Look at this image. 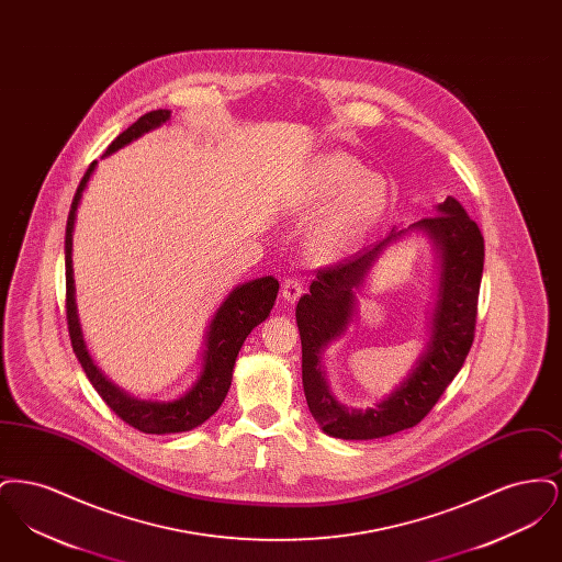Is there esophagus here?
<instances>
[{
	"mask_svg": "<svg viewBox=\"0 0 562 562\" xmlns=\"http://www.w3.org/2000/svg\"><path fill=\"white\" fill-rule=\"evenodd\" d=\"M301 294H303V280L296 278V276L286 278L284 284H282V296H284L289 303H294Z\"/></svg>",
	"mask_w": 562,
	"mask_h": 562,
	"instance_id": "obj_1",
	"label": "esophagus"
}]
</instances>
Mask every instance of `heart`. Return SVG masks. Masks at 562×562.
Returning <instances> with one entry per match:
<instances>
[{
	"label": "heart",
	"instance_id": "b5f03b06",
	"mask_svg": "<svg viewBox=\"0 0 562 562\" xmlns=\"http://www.w3.org/2000/svg\"><path fill=\"white\" fill-rule=\"evenodd\" d=\"M390 202L387 183L344 154L322 158L299 193L303 216L323 213L307 232L310 252L321 261L346 257L369 236Z\"/></svg>",
	"mask_w": 562,
	"mask_h": 562
}]
</instances>
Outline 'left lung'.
<instances>
[{"mask_svg":"<svg viewBox=\"0 0 562 562\" xmlns=\"http://www.w3.org/2000/svg\"><path fill=\"white\" fill-rule=\"evenodd\" d=\"M408 229H422L436 241L442 261L440 293L426 353L390 398L374 408L348 411L330 396L321 362L324 348L348 328L353 314V289L360 286L383 246L406 229L335 266L318 269L310 294H303L296 303L303 390L310 413L328 436L371 440L417 426L440 401L472 348L484 266V238L476 221L449 195L438 206V214L413 223Z\"/></svg>","mask_w":562,"mask_h":562,"instance_id":"left-lung-1","label":"left lung"}]
</instances>
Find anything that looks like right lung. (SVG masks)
Segmentation results:
<instances>
[{
  "mask_svg": "<svg viewBox=\"0 0 562 562\" xmlns=\"http://www.w3.org/2000/svg\"><path fill=\"white\" fill-rule=\"evenodd\" d=\"M170 117L168 109H156L145 115H140L133 126H128L120 134L105 151V156L117 151L120 147L128 145L140 134L149 133L151 128H158ZM97 161H92L81 177L80 188L74 195L71 211L67 216V229H65V280H67V326L71 346L80 360L81 369L99 396L108 402L109 408L131 428L140 429L145 434H175V431H189L204 424L209 417H213L221 402L225 401L232 373L238 358L241 344L250 335V330L266 321L278 296V280L266 276L252 282H246L238 289H234L229 296L223 301V305L216 310L213 322L209 326V341H206V356H204V369L195 385L189 390L186 396L172 402H147L131 398L120 387H115L108 381L103 373L94 367L92 358L88 356V349L81 339L80 322L76 314V286H74V268H71V241H74V225H76V211L80 204L81 191L94 170Z\"/></svg>",
  "mask_w": 562,
  "mask_h": 562,
  "instance_id": "add662e5",
  "label": "right lung"
}]
</instances>
